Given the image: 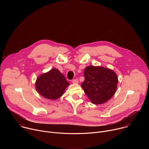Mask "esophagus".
<instances>
[{
  "label": "esophagus",
  "instance_id": "obj_1",
  "mask_svg": "<svg viewBox=\"0 0 149 149\" xmlns=\"http://www.w3.org/2000/svg\"><path fill=\"white\" fill-rule=\"evenodd\" d=\"M72 82L74 84H78V79H74L72 81Z\"/></svg>",
  "mask_w": 149,
  "mask_h": 149
}]
</instances>
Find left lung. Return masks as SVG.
Listing matches in <instances>:
<instances>
[{
    "label": "left lung",
    "mask_w": 149,
    "mask_h": 149,
    "mask_svg": "<svg viewBox=\"0 0 149 149\" xmlns=\"http://www.w3.org/2000/svg\"><path fill=\"white\" fill-rule=\"evenodd\" d=\"M84 74L85 79L81 87L92 103L103 104L114 95L118 83L114 71L107 68L90 65L85 68Z\"/></svg>",
    "instance_id": "left-lung-1"
}]
</instances>
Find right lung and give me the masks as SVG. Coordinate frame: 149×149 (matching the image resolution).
<instances>
[{
    "label": "right lung",
    "mask_w": 149,
    "mask_h": 149,
    "mask_svg": "<svg viewBox=\"0 0 149 149\" xmlns=\"http://www.w3.org/2000/svg\"><path fill=\"white\" fill-rule=\"evenodd\" d=\"M69 85L70 83L60 71L53 68L39 76L35 83V87L42 97L54 100L63 95Z\"/></svg>",
    "instance_id": "1"
}]
</instances>
